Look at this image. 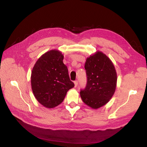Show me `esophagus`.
Returning a JSON list of instances; mask_svg holds the SVG:
<instances>
[{
  "label": "esophagus",
  "mask_w": 147,
  "mask_h": 147,
  "mask_svg": "<svg viewBox=\"0 0 147 147\" xmlns=\"http://www.w3.org/2000/svg\"><path fill=\"white\" fill-rule=\"evenodd\" d=\"M74 87L76 88L77 86H78V81H77V80L74 81Z\"/></svg>",
  "instance_id": "obj_1"
}]
</instances>
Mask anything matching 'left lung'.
Masks as SVG:
<instances>
[{
  "mask_svg": "<svg viewBox=\"0 0 147 147\" xmlns=\"http://www.w3.org/2000/svg\"><path fill=\"white\" fill-rule=\"evenodd\" d=\"M84 68L87 85L80 92L83 102L93 109H98L110 101L115 91L117 76L111 60L98 51L88 57Z\"/></svg>",
  "mask_w": 147,
  "mask_h": 147,
  "instance_id": "left-lung-1",
  "label": "left lung"
}]
</instances>
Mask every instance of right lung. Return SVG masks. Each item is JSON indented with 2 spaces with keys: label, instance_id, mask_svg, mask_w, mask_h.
<instances>
[{
  "label": "right lung",
  "instance_id": "obj_1",
  "mask_svg": "<svg viewBox=\"0 0 147 147\" xmlns=\"http://www.w3.org/2000/svg\"><path fill=\"white\" fill-rule=\"evenodd\" d=\"M64 55L57 49L45 52L38 58L31 74L34 96L41 105L52 109L59 105L69 89L74 86L69 80Z\"/></svg>",
  "mask_w": 147,
  "mask_h": 147
}]
</instances>
